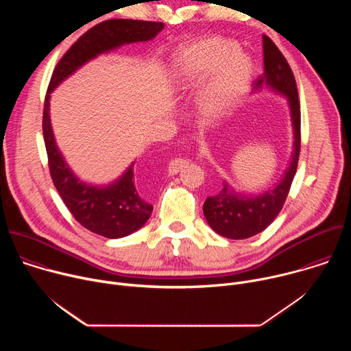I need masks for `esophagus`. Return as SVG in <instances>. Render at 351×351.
Listing matches in <instances>:
<instances>
[{"label": "esophagus", "mask_w": 351, "mask_h": 351, "mask_svg": "<svg viewBox=\"0 0 351 351\" xmlns=\"http://www.w3.org/2000/svg\"><path fill=\"white\" fill-rule=\"evenodd\" d=\"M186 164H187V161L183 160V158H173L168 165V173L169 175H176L182 168H184Z\"/></svg>", "instance_id": "obj_1"}]
</instances>
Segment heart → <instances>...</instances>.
<instances>
[{
  "instance_id": "b5f03b06",
  "label": "heart",
  "mask_w": 351,
  "mask_h": 351,
  "mask_svg": "<svg viewBox=\"0 0 351 351\" xmlns=\"http://www.w3.org/2000/svg\"><path fill=\"white\" fill-rule=\"evenodd\" d=\"M198 98V108L208 119H217L233 107L244 91L252 64L237 51V44L222 38L210 37L183 48L171 66V80L180 88L202 83L212 71Z\"/></svg>"
}]
</instances>
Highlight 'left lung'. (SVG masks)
Wrapping results in <instances>:
<instances>
[{
  "label": "left lung",
  "mask_w": 351,
  "mask_h": 351,
  "mask_svg": "<svg viewBox=\"0 0 351 351\" xmlns=\"http://www.w3.org/2000/svg\"><path fill=\"white\" fill-rule=\"evenodd\" d=\"M264 43V73L254 82V88L265 84L285 94L290 104L294 129V152L283 179L263 195L247 197L236 193L232 186L222 182L221 190L206 199L203 211L210 226L228 239H248L265 230L278 217L290 191L297 171L300 145H302V114L294 75L275 43L263 36Z\"/></svg>",
  "instance_id": "left-lung-1"
}]
</instances>
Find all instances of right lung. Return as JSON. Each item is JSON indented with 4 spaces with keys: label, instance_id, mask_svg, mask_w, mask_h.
Wrapping results in <instances>:
<instances>
[{
    "label": "right lung",
    "instance_id": "add662e5",
    "mask_svg": "<svg viewBox=\"0 0 351 351\" xmlns=\"http://www.w3.org/2000/svg\"><path fill=\"white\" fill-rule=\"evenodd\" d=\"M162 27L164 23L161 22L133 19H111L93 26L58 61L47 88L43 110V136L49 175L73 218L90 232L108 239H119L140 229L152 215L153 204L137 191L133 165L118 182L101 189L80 183L73 176L58 152L49 125V93L95 56L125 43L152 40Z\"/></svg>",
    "mask_w": 351,
    "mask_h": 351
}]
</instances>
